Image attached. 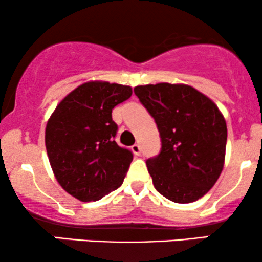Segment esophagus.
<instances>
[{
  "label": "esophagus",
  "mask_w": 262,
  "mask_h": 262,
  "mask_svg": "<svg viewBox=\"0 0 262 262\" xmlns=\"http://www.w3.org/2000/svg\"><path fill=\"white\" fill-rule=\"evenodd\" d=\"M132 151H133L135 155L139 156L141 154V148H140L139 144H134V145L132 146Z\"/></svg>",
  "instance_id": "esophagus-1"
}]
</instances>
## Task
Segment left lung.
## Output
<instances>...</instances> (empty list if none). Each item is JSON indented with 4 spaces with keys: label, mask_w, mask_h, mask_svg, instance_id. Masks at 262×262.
<instances>
[{
    "label": "left lung",
    "mask_w": 262,
    "mask_h": 262,
    "mask_svg": "<svg viewBox=\"0 0 262 262\" xmlns=\"http://www.w3.org/2000/svg\"><path fill=\"white\" fill-rule=\"evenodd\" d=\"M134 93L160 132V154L146 161L156 191L176 203L200 200L223 170L224 116L209 97L185 83L141 85Z\"/></svg>",
    "instance_id": "8db88e82"
}]
</instances>
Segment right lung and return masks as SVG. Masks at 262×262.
<instances>
[{"instance_id": "obj_1", "label": "right lung", "mask_w": 262, "mask_h": 262, "mask_svg": "<svg viewBox=\"0 0 262 262\" xmlns=\"http://www.w3.org/2000/svg\"><path fill=\"white\" fill-rule=\"evenodd\" d=\"M132 87L89 81L66 95L48 119L45 148L59 185L81 202L98 201L123 183L133 154L114 140L112 110Z\"/></svg>"}]
</instances>
